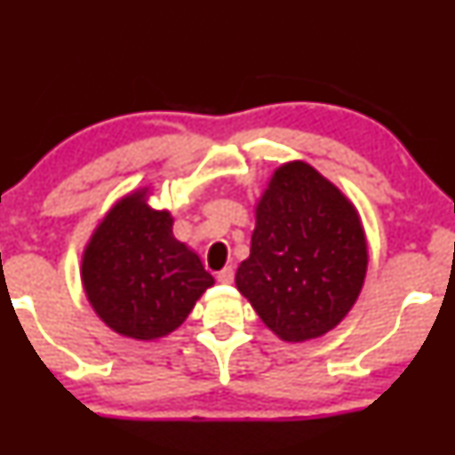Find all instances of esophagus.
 Wrapping results in <instances>:
<instances>
[{
    "instance_id": "34e87169",
    "label": "esophagus",
    "mask_w": 455,
    "mask_h": 455,
    "mask_svg": "<svg viewBox=\"0 0 455 455\" xmlns=\"http://www.w3.org/2000/svg\"><path fill=\"white\" fill-rule=\"evenodd\" d=\"M217 281L222 283V284H230V283H233V281H235L233 267H225V268H222V271H219V273H217Z\"/></svg>"
}]
</instances>
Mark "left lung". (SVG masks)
Returning a JSON list of instances; mask_svg holds the SVG:
<instances>
[{
	"instance_id": "1",
	"label": "left lung",
	"mask_w": 455,
	"mask_h": 455,
	"mask_svg": "<svg viewBox=\"0 0 455 455\" xmlns=\"http://www.w3.org/2000/svg\"><path fill=\"white\" fill-rule=\"evenodd\" d=\"M255 214L236 289L283 341L325 335L351 311L365 281L357 209L311 164L292 160L273 172Z\"/></svg>"
}]
</instances>
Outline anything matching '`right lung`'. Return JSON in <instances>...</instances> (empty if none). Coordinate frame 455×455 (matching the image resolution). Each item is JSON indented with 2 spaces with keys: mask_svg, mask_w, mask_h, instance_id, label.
I'll list each match as a JSON object with an SVG mask.
<instances>
[{
  "mask_svg": "<svg viewBox=\"0 0 455 455\" xmlns=\"http://www.w3.org/2000/svg\"><path fill=\"white\" fill-rule=\"evenodd\" d=\"M130 192L108 211L82 257V284L108 327L138 341L179 329L214 279L195 251L176 241L168 211Z\"/></svg>",
  "mask_w": 455,
  "mask_h": 455,
  "instance_id": "add662e5",
  "label": "right lung"
}]
</instances>
